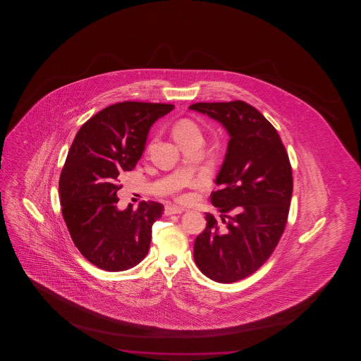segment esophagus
<instances>
[{"label": "esophagus", "instance_id": "esophagus-1", "mask_svg": "<svg viewBox=\"0 0 361 361\" xmlns=\"http://www.w3.org/2000/svg\"><path fill=\"white\" fill-rule=\"evenodd\" d=\"M185 211V208L180 207V206H173V204H169L165 207V214L166 216H171V214H178V213H183Z\"/></svg>", "mask_w": 361, "mask_h": 361}]
</instances>
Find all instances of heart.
Returning a JSON list of instances; mask_svg holds the SVG:
<instances>
[{"label": "heart", "mask_w": 361, "mask_h": 361, "mask_svg": "<svg viewBox=\"0 0 361 361\" xmlns=\"http://www.w3.org/2000/svg\"><path fill=\"white\" fill-rule=\"evenodd\" d=\"M171 135L175 139V142L183 148L192 139L201 138L197 124L195 123L192 119L188 118L178 119L176 122H173L171 126ZM185 198L186 196H181V200Z\"/></svg>", "instance_id": "b5f03b06"}]
</instances>
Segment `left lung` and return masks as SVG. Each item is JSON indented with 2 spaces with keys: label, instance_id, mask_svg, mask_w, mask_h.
Instances as JSON below:
<instances>
[{
  "label": "left lung",
  "instance_id": "left-lung-1",
  "mask_svg": "<svg viewBox=\"0 0 361 361\" xmlns=\"http://www.w3.org/2000/svg\"><path fill=\"white\" fill-rule=\"evenodd\" d=\"M190 109L217 119L231 135L211 193L222 221L206 213L193 259L213 281L232 283L262 267L280 242L291 203V164L276 129L247 102H198Z\"/></svg>",
  "mask_w": 361,
  "mask_h": 361
}]
</instances>
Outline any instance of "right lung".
<instances>
[{
    "label": "right lung",
    "mask_w": 361,
    "mask_h": 361,
    "mask_svg": "<svg viewBox=\"0 0 361 361\" xmlns=\"http://www.w3.org/2000/svg\"><path fill=\"white\" fill-rule=\"evenodd\" d=\"M175 106L124 101L86 121L75 135L59 178L60 203L75 247L106 271H124L148 254L152 226L161 203L142 201L117 209L121 173L130 171L145 148L149 129Z\"/></svg>",
    "instance_id": "add662e5"
}]
</instances>
